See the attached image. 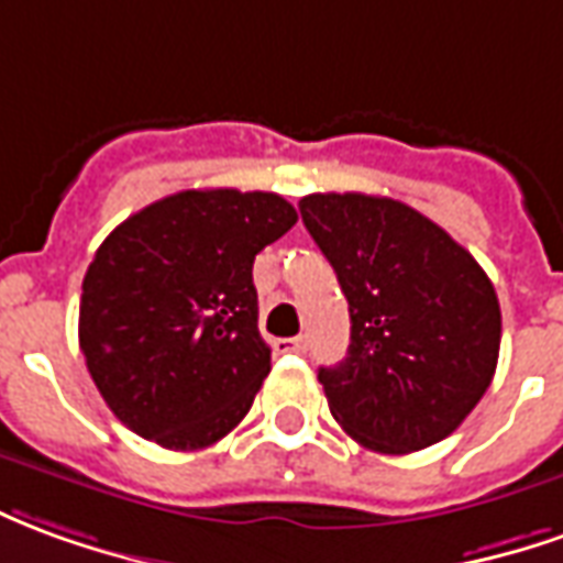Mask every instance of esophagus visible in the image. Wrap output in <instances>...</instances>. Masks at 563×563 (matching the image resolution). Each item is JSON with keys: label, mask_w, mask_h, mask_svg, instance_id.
<instances>
[{"label": "esophagus", "mask_w": 563, "mask_h": 563, "mask_svg": "<svg viewBox=\"0 0 563 563\" xmlns=\"http://www.w3.org/2000/svg\"><path fill=\"white\" fill-rule=\"evenodd\" d=\"M306 349H309V339L306 336L275 339V352H306Z\"/></svg>", "instance_id": "esophagus-1"}]
</instances>
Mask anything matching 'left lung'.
<instances>
[{
    "label": "left lung",
    "instance_id": "left-lung-1",
    "mask_svg": "<svg viewBox=\"0 0 563 563\" xmlns=\"http://www.w3.org/2000/svg\"><path fill=\"white\" fill-rule=\"evenodd\" d=\"M300 214L352 314L345 361L318 369L333 418L382 454L445 440L497 369L492 278L442 227L397 199L309 194Z\"/></svg>",
    "mask_w": 563,
    "mask_h": 563
}]
</instances>
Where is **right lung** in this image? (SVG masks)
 Wrapping results in <instances>:
<instances>
[{
	"mask_svg": "<svg viewBox=\"0 0 563 563\" xmlns=\"http://www.w3.org/2000/svg\"><path fill=\"white\" fill-rule=\"evenodd\" d=\"M294 224L278 194L181 190L99 245L78 342L102 400L133 433L194 452L249 416L269 373L251 269Z\"/></svg>",
	"mask_w": 563,
	"mask_h": 563,
	"instance_id": "right-lung-1",
	"label": "right lung"
}]
</instances>
